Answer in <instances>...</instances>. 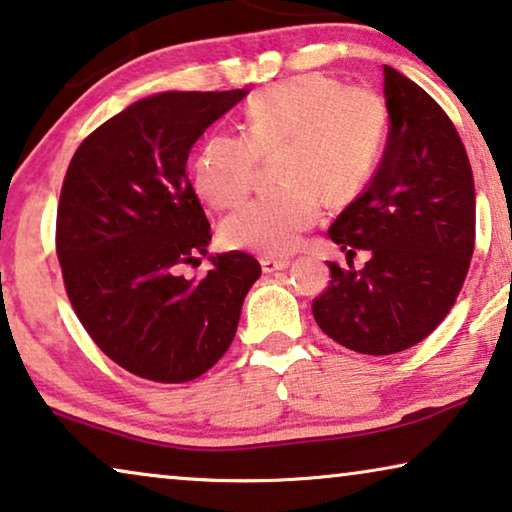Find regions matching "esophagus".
<instances>
[{
	"mask_svg": "<svg viewBox=\"0 0 512 512\" xmlns=\"http://www.w3.org/2000/svg\"><path fill=\"white\" fill-rule=\"evenodd\" d=\"M288 265H291V261H288V258H272V256L261 258L263 272H277V270L288 268Z\"/></svg>",
	"mask_w": 512,
	"mask_h": 512,
	"instance_id": "obj_1",
	"label": "esophagus"
}]
</instances>
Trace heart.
I'll list each match as a JSON object with an SVG mask.
<instances>
[{"instance_id":"1","label":"heart","mask_w":512,"mask_h":512,"mask_svg":"<svg viewBox=\"0 0 512 512\" xmlns=\"http://www.w3.org/2000/svg\"><path fill=\"white\" fill-rule=\"evenodd\" d=\"M385 131L388 108L374 90L302 73L244 103L242 136H207L191 182L207 205L228 210L247 196L256 159L272 157L277 189L233 212L221 224V240L231 249L281 256L316 224L321 203L342 210L362 194L379 164Z\"/></svg>"}]
</instances>
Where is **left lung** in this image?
Segmentation results:
<instances>
[{"label":"left lung","instance_id":"1","mask_svg":"<svg viewBox=\"0 0 512 512\" xmlns=\"http://www.w3.org/2000/svg\"><path fill=\"white\" fill-rule=\"evenodd\" d=\"M388 143L367 189L330 226L365 268L328 263L311 305L325 335L351 351L390 355L432 335L453 309L476 242V189L464 143L420 85L383 66Z\"/></svg>","mask_w":512,"mask_h":512}]
</instances>
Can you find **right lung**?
I'll return each mask as SVG.
<instances>
[{
    "label": "right lung",
    "mask_w": 512,
    "mask_h": 512,
    "mask_svg": "<svg viewBox=\"0 0 512 512\" xmlns=\"http://www.w3.org/2000/svg\"><path fill=\"white\" fill-rule=\"evenodd\" d=\"M244 96H147L92 131L66 170L55 235L66 295L94 344L140 379L187 383L217 365L261 277L244 251L210 256L201 281L180 274L212 240L189 152Z\"/></svg>",
    "instance_id": "obj_1"
}]
</instances>
